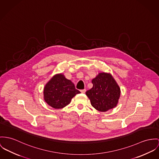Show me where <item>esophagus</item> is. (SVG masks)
Wrapping results in <instances>:
<instances>
[{
  "mask_svg": "<svg viewBox=\"0 0 159 159\" xmlns=\"http://www.w3.org/2000/svg\"><path fill=\"white\" fill-rule=\"evenodd\" d=\"M80 92H81L82 93H85L86 92L85 89H81V90H80Z\"/></svg>",
  "mask_w": 159,
  "mask_h": 159,
  "instance_id": "esophagus-1",
  "label": "esophagus"
}]
</instances>
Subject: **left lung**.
<instances>
[{
  "label": "left lung",
  "instance_id": "8db88e82",
  "mask_svg": "<svg viewBox=\"0 0 159 159\" xmlns=\"http://www.w3.org/2000/svg\"><path fill=\"white\" fill-rule=\"evenodd\" d=\"M93 86L86 92L91 105L96 110L105 112L116 107L120 89L110 74H98L92 80Z\"/></svg>",
  "mask_w": 159,
  "mask_h": 159
}]
</instances>
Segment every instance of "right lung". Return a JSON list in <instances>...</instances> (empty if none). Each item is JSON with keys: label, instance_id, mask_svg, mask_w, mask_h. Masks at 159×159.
Segmentation results:
<instances>
[{"label": "right lung", "instance_id": "1", "mask_svg": "<svg viewBox=\"0 0 159 159\" xmlns=\"http://www.w3.org/2000/svg\"><path fill=\"white\" fill-rule=\"evenodd\" d=\"M72 82L66 79L61 74L54 75L44 88L43 95L45 102L55 109H61L68 105L77 94Z\"/></svg>", "mask_w": 159, "mask_h": 159}]
</instances>
